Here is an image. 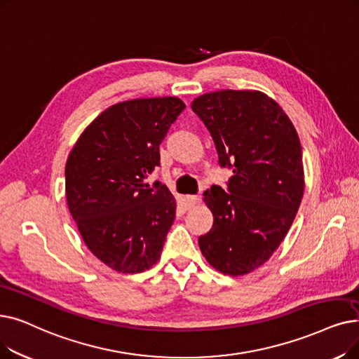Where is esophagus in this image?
<instances>
[{"instance_id":"obj_1","label":"esophagus","mask_w":359,"mask_h":359,"mask_svg":"<svg viewBox=\"0 0 359 359\" xmlns=\"http://www.w3.org/2000/svg\"><path fill=\"white\" fill-rule=\"evenodd\" d=\"M199 201H201V198L196 196V195H186L184 196V204H186V207H188V208H192V207L198 205Z\"/></svg>"}]
</instances>
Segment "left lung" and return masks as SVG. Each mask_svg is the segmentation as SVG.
I'll use <instances>...</instances> for the list:
<instances>
[{"mask_svg":"<svg viewBox=\"0 0 359 359\" xmlns=\"http://www.w3.org/2000/svg\"><path fill=\"white\" fill-rule=\"evenodd\" d=\"M214 141L218 164L233 170L227 189L204 201L211 230L199 248L223 274L243 276L266 262L285 239L304 195L302 148L292 121L259 90H217L192 102Z\"/></svg>","mask_w":359,"mask_h":359,"instance_id":"left-lung-1","label":"left lung"}]
</instances>
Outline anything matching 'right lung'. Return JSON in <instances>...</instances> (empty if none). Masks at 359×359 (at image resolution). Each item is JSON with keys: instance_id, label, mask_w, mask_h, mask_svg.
Segmentation results:
<instances>
[{"instance_id": "add662e5", "label": "right lung", "mask_w": 359, "mask_h": 359, "mask_svg": "<svg viewBox=\"0 0 359 359\" xmlns=\"http://www.w3.org/2000/svg\"><path fill=\"white\" fill-rule=\"evenodd\" d=\"M186 105L176 97L111 105L74 144L66 198L89 251L118 273H142L160 259L176 217L165 184L145 182L160 165V144Z\"/></svg>"}]
</instances>
